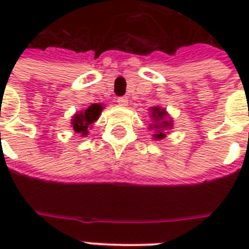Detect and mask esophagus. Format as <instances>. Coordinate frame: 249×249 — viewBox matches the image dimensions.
<instances>
[{
    "mask_svg": "<svg viewBox=\"0 0 249 249\" xmlns=\"http://www.w3.org/2000/svg\"><path fill=\"white\" fill-rule=\"evenodd\" d=\"M116 103L119 104V105H123V107H125V105L128 104V98H126V97H117Z\"/></svg>",
    "mask_w": 249,
    "mask_h": 249,
    "instance_id": "34e87169",
    "label": "esophagus"
}]
</instances>
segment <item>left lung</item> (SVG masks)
I'll list each match as a JSON object with an SVG mask.
<instances>
[{"instance_id":"8db88e82","label":"left lung","mask_w":249,"mask_h":249,"mask_svg":"<svg viewBox=\"0 0 249 249\" xmlns=\"http://www.w3.org/2000/svg\"><path fill=\"white\" fill-rule=\"evenodd\" d=\"M151 117H153V121H155V124L151 125V129L156 130V133L153 135V137L156 139V140H161L164 139V129L165 128H171L172 126V121H167V113H165V110L164 109L160 108H152L151 109Z\"/></svg>"}]
</instances>
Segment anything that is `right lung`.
Wrapping results in <instances>:
<instances>
[{"mask_svg":"<svg viewBox=\"0 0 249 249\" xmlns=\"http://www.w3.org/2000/svg\"><path fill=\"white\" fill-rule=\"evenodd\" d=\"M103 110V107L100 104H92L88 109H85L84 112L77 113L73 120H71V125L73 129L77 133H81V136L88 135V128L98 119V116Z\"/></svg>","mask_w":249,"mask_h":249,"instance_id":"1","label":"right lung"}]
</instances>
